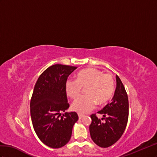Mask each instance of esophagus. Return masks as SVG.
<instances>
[{"mask_svg": "<svg viewBox=\"0 0 157 157\" xmlns=\"http://www.w3.org/2000/svg\"><path fill=\"white\" fill-rule=\"evenodd\" d=\"M78 116H79V119H82L83 117H84V115L82 114H78Z\"/></svg>", "mask_w": 157, "mask_h": 157, "instance_id": "1", "label": "esophagus"}]
</instances>
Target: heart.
Instances as JSON below:
<instances>
[{
    "label": "heart",
    "instance_id": "b5f03b06",
    "mask_svg": "<svg viewBox=\"0 0 157 157\" xmlns=\"http://www.w3.org/2000/svg\"><path fill=\"white\" fill-rule=\"evenodd\" d=\"M86 88V95L80 96L73 102L71 109L79 113H87L95 108L97 103H106L113 95L115 82L110 74L89 68L82 70L76 75V79H68L66 82V94L71 98H77Z\"/></svg>",
    "mask_w": 157,
    "mask_h": 157
}]
</instances>
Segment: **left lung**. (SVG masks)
Listing matches in <instances>:
<instances>
[{"mask_svg":"<svg viewBox=\"0 0 157 157\" xmlns=\"http://www.w3.org/2000/svg\"><path fill=\"white\" fill-rule=\"evenodd\" d=\"M98 113L103 115L104 118L99 119L95 114H91L92 122L89 126V132L95 144L106 148L114 144L122 136L128 120V97L118 75H116V88L113 99Z\"/></svg>","mask_w":157,"mask_h":157,"instance_id":"8db88e82","label":"left lung"}]
</instances>
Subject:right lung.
Masks as SVG:
<instances>
[{"label":"right lung","mask_w":157,"mask_h":157,"mask_svg":"<svg viewBox=\"0 0 157 157\" xmlns=\"http://www.w3.org/2000/svg\"><path fill=\"white\" fill-rule=\"evenodd\" d=\"M76 68L62 64L48 67L40 75L31 96L30 113L34 130L44 145L53 149L68 143L78 120L75 112L62 115L70 106L66 82Z\"/></svg>","instance_id":"1"}]
</instances>
